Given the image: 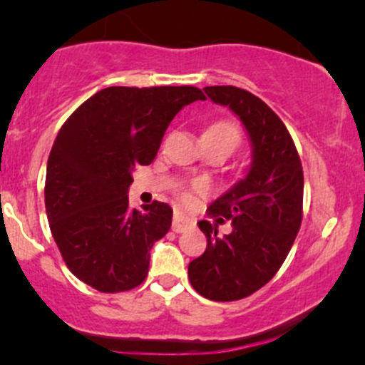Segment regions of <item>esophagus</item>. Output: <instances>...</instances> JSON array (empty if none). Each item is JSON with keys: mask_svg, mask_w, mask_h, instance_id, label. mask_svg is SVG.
<instances>
[{"mask_svg": "<svg viewBox=\"0 0 365 365\" xmlns=\"http://www.w3.org/2000/svg\"><path fill=\"white\" fill-rule=\"evenodd\" d=\"M194 225V221L190 220V217L183 215V212H175L173 216V232H185L187 228H190V226Z\"/></svg>", "mask_w": 365, "mask_h": 365, "instance_id": "34e87169", "label": "esophagus"}]
</instances>
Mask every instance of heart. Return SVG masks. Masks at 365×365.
I'll return each instance as SVG.
<instances>
[{
  "instance_id": "heart-1",
  "label": "heart",
  "mask_w": 365,
  "mask_h": 365,
  "mask_svg": "<svg viewBox=\"0 0 365 365\" xmlns=\"http://www.w3.org/2000/svg\"><path fill=\"white\" fill-rule=\"evenodd\" d=\"M206 132L230 142V144L233 145V149H235L238 140H240V132H238V128L233 123H230V121H217L212 127H209Z\"/></svg>"
}]
</instances>
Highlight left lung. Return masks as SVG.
<instances>
[{
    "mask_svg": "<svg viewBox=\"0 0 365 365\" xmlns=\"http://www.w3.org/2000/svg\"><path fill=\"white\" fill-rule=\"evenodd\" d=\"M204 92L240 118L252 148L245 177L209 206L212 221L197 223L207 247L188 264L197 293L230 302L262 288L287 259L302 223L304 171L290 133L266 103L233 86L204 87ZM225 219L232 232L217 236Z\"/></svg>",
    "mask_w": 365,
    "mask_h": 365,
    "instance_id": "1",
    "label": "left lung"
}]
</instances>
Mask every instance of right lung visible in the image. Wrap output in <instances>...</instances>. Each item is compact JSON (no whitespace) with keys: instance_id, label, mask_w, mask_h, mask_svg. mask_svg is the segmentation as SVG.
<instances>
[{"instance_id":"obj_1","label":"right lung","mask_w":365,"mask_h":365,"mask_svg":"<svg viewBox=\"0 0 365 365\" xmlns=\"http://www.w3.org/2000/svg\"><path fill=\"white\" fill-rule=\"evenodd\" d=\"M204 98L180 87H106L63 123L49 153L44 200L68 269L104 293L139 287L150 249L168 233L173 209L128 207L135 166L150 165L175 115Z\"/></svg>"}]
</instances>
